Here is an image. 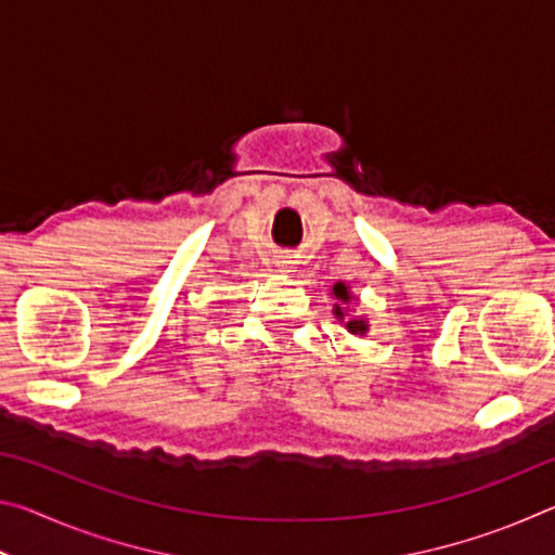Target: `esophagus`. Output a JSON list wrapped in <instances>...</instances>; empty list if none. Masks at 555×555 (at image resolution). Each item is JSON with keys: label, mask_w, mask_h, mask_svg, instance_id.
Masks as SVG:
<instances>
[{"label": "esophagus", "mask_w": 555, "mask_h": 555, "mask_svg": "<svg viewBox=\"0 0 555 555\" xmlns=\"http://www.w3.org/2000/svg\"><path fill=\"white\" fill-rule=\"evenodd\" d=\"M279 267H281V269H288L291 261H279Z\"/></svg>", "instance_id": "esophagus-1"}]
</instances>
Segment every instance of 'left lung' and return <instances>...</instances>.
Masks as SVG:
<instances>
[{"instance_id": "1", "label": "left lung", "mask_w": 555, "mask_h": 555, "mask_svg": "<svg viewBox=\"0 0 555 555\" xmlns=\"http://www.w3.org/2000/svg\"><path fill=\"white\" fill-rule=\"evenodd\" d=\"M333 294L337 296V300H350V294H347V286L345 284H335L333 286ZM335 313L343 318V308L335 304ZM347 331H350L352 335H362L364 331H367V325H364V321H347Z\"/></svg>"}]
</instances>
